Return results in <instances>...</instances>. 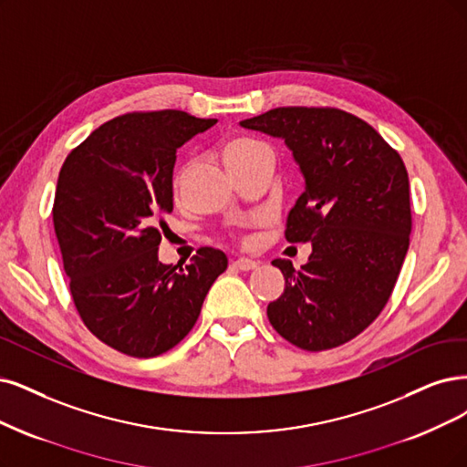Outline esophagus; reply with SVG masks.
<instances>
[{
  "label": "esophagus",
  "instance_id": "obj_1",
  "mask_svg": "<svg viewBox=\"0 0 467 467\" xmlns=\"http://www.w3.org/2000/svg\"><path fill=\"white\" fill-rule=\"evenodd\" d=\"M233 267L238 271H252L257 267V262L248 260V257H238L236 262H233Z\"/></svg>",
  "mask_w": 467,
  "mask_h": 467
}]
</instances>
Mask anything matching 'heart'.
<instances>
[{
    "label": "heart",
    "instance_id": "obj_1",
    "mask_svg": "<svg viewBox=\"0 0 467 467\" xmlns=\"http://www.w3.org/2000/svg\"><path fill=\"white\" fill-rule=\"evenodd\" d=\"M264 146L254 140V138L248 136H234L229 138V140H224L221 146V155H223V161L227 163V167L243 161L248 155H252L255 150H262Z\"/></svg>",
    "mask_w": 467,
    "mask_h": 467
}]
</instances>
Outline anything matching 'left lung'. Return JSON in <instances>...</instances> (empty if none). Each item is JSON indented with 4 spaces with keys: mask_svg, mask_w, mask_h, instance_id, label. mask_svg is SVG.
<instances>
[{
    "mask_svg": "<svg viewBox=\"0 0 467 467\" xmlns=\"http://www.w3.org/2000/svg\"><path fill=\"white\" fill-rule=\"evenodd\" d=\"M240 127L281 138L304 177L288 243H312L300 271L273 260L285 292L267 306L283 338L329 350L369 327L390 298L410 246L408 171L373 127L329 108H277Z\"/></svg>",
    "mask_w": 467,
    "mask_h": 467,
    "instance_id": "1",
    "label": "left lung"
}]
</instances>
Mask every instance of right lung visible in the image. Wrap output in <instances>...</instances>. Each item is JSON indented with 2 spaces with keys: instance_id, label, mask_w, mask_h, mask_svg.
Instances as JSON below:
<instances>
[{
  "instance_id": "right-lung-1",
  "label": "right lung",
  "mask_w": 467,
  "mask_h": 467,
  "mask_svg": "<svg viewBox=\"0 0 467 467\" xmlns=\"http://www.w3.org/2000/svg\"><path fill=\"white\" fill-rule=\"evenodd\" d=\"M215 123L177 109L129 113L96 129L59 171L54 227L73 302L119 352L153 358L177 347L227 269L213 248L186 267L158 257L177 148Z\"/></svg>"
}]
</instances>
